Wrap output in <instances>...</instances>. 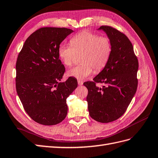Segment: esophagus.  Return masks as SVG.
Segmentation results:
<instances>
[{
  "label": "esophagus",
  "mask_w": 158,
  "mask_h": 158,
  "mask_svg": "<svg viewBox=\"0 0 158 158\" xmlns=\"http://www.w3.org/2000/svg\"><path fill=\"white\" fill-rule=\"evenodd\" d=\"M78 84L79 86H82L83 85V82L81 81V80H78Z\"/></svg>",
  "instance_id": "34e87169"
}]
</instances>
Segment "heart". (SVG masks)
Wrapping results in <instances>:
<instances>
[{
    "mask_svg": "<svg viewBox=\"0 0 158 158\" xmlns=\"http://www.w3.org/2000/svg\"><path fill=\"white\" fill-rule=\"evenodd\" d=\"M70 44L62 43L58 48V55L65 66L75 62L77 54H80L81 64L68 71V76L79 80L86 79L92 73L101 71L107 65L111 54L110 40L106 36L90 31H82L70 40Z\"/></svg>",
    "mask_w": 158,
    "mask_h": 158,
    "instance_id": "1",
    "label": "heart"
}]
</instances>
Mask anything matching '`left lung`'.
I'll use <instances>...</instances> for the list:
<instances>
[{
    "instance_id": "1",
    "label": "left lung",
    "mask_w": 158,
    "mask_h": 158,
    "mask_svg": "<svg viewBox=\"0 0 158 158\" xmlns=\"http://www.w3.org/2000/svg\"><path fill=\"white\" fill-rule=\"evenodd\" d=\"M98 30L105 31L110 40L111 54L93 82H86L84 85L88 89L86 101L90 116L101 123H108L124 114L135 96L139 63L131 42L125 34L107 26ZM96 83L104 85L97 87Z\"/></svg>"
}]
</instances>
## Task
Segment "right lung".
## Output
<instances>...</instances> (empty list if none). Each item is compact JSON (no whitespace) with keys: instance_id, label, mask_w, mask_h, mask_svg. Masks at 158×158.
Masks as SVG:
<instances>
[{"instance_id":"right-lung-1","label":"right lung","mask_w":158,"mask_h":158,"mask_svg":"<svg viewBox=\"0 0 158 158\" xmlns=\"http://www.w3.org/2000/svg\"><path fill=\"white\" fill-rule=\"evenodd\" d=\"M73 32L65 27H42L27 38L16 63V90L24 110L37 123L51 126L64 120L66 99L78 86L72 77L59 82L65 67L58 48Z\"/></svg>"}]
</instances>
